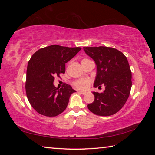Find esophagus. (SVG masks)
<instances>
[{"label": "esophagus", "instance_id": "1", "mask_svg": "<svg viewBox=\"0 0 155 155\" xmlns=\"http://www.w3.org/2000/svg\"><path fill=\"white\" fill-rule=\"evenodd\" d=\"M78 91V93H80V94H87V91Z\"/></svg>", "mask_w": 155, "mask_h": 155}]
</instances>
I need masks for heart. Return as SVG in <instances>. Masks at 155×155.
<instances>
[{
    "instance_id": "obj_1",
    "label": "heart",
    "mask_w": 155,
    "mask_h": 155,
    "mask_svg": "<svg viewBox=\"0 0 155 155\" xmlns=\"http://www.w3.org/2000/svg\"><path fill=\"white\" fill-rule=\"evenodd\" d=\"M86 60H89V59H83L82 60V61H86ZM91 81L90 78L83 77V78H79V79L78 80H76L74 82V83H73V85H74L76 87L81 89V90H86V89H87L89 87H90Z\"/></svg>"
}]
</instances>
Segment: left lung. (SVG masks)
<instances>
[{"instance_id":"1","label":"left lung","mask_w":155,"mask_h":155,"mask_svg":"<svg viewBox=\"0 0 155 155\" xmlns=\"http://www.w3.org/2000/svg\"><path fill=\"white\" fill-rule=\"evenodd\" d=\"M95 61L97 72L94 87H105L103 92L94 91V101L87 107L100 116H109L121 109L129 96L132 74L127 58L118 50L106 46L83 47Z\"/></svg>"}]
</instances>
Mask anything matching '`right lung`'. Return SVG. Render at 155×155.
<instances>
[{
	"mask_svg": "<svg viewBox=\"0 0 155 155\" xmlns=\"http://www.w3.org/2000/svg\"><path fill=\"white\" fill-rule=\"evenodd\" d=\"M81 49L51 45L38 50L31 57L28 63L25 89L28 102L38 114L54 117L66 109L70 96L76 91L66 83L61 88H57L53 82L54 77L64 74L65 63Z\"/></svg>",
	"mask_w": 155,
	"mask_h": 155,
	"instance_id": "1",
	"label": "right lung"
}]
</instances>
